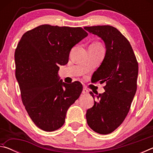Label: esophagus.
I'll use <instances>...</instances> for the list:
<instances>
[{"instance_id": "1", "label": "esophagus", "mask_w": 153, "mask_h": 153, "mask_svg": "<svg viewBox=\"0 0 153 153\" xmlns=\"http://www.w3.org/2000/svg\"><path fill=\"white\" fill-rule=\"evenodd\" d=\"M88 92H89V91L86 88H83V90H82V93H83V94H88Z\"/></svg>"}]
</instances>
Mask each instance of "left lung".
<instances>
[{"mask_svg": "<svg viewBox=\"0 0 153 153\" xmlns=\"http://www.w3.org/2000/svg\"><path fill=\"white\" fill-rule=\"evenodd\" d=\"M105 42L104 59L92 77V82L105 83L102 94H90L94 106L86 114L87 123L95 132H113L125 120L137 89L138 64L129 41L111 25L84 27Z\"/></svg>", "mask_w": 153, "mask_h": 153, "instance_id": "8db88e82", "label": "left lung"}]
</instances>
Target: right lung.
Returning a JSON list of instances; mask_svg holds the SVG:
<instances>
[{"instance_id":"add662e5","label":"right lung","mask_w":153,"mask_h":153,"mask_svg":"<svg viewBox=\"0 0 153 153\" xmlns=\"http://www.w3.org/2000/svg\"><path fill=\"white\" fill-rule=\"evenodd\" d=\"M87 36L82 27L46 24L27 31L17 45L15 76L23 104L33 122L44 131L62 127L67 110L81 94L79 82L59 81V65L68 63L71 48Z\"/></svg>"}]
</instances>
